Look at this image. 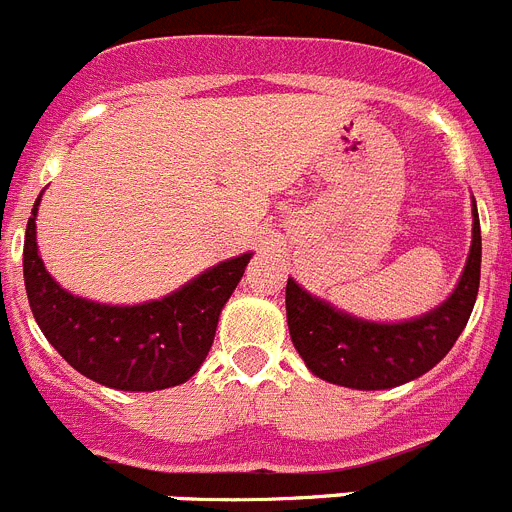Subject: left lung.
<instances>
[{
    "mask_svg": "<svg viewBox=\"0 0 512 512\" xmlns=\"http://www.w3.org/2000/svg\"><path fill=\"white\" fill-rule=\"evenodd\" d=\"M472 250L457 290L436 311L405 324H370L334 311L293 280L285 285L290 339L316 377L357 390H385L416 380L449 354L467 326L480 290L482 237L474 206Z\"/></svg>",
    "mask_w": 512,
    "mask_h": 512,
    "instance_id": "obj_1",
    "label": "left lung"
}]
</instances>
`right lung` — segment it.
Wrapping results in <instances>:
<instances>
[{
  "instance_id": "add662e5",
  "label": "right lung",
  "mask_w": 512,
  "mask_h": 512,
  "mask_svg": "<svg viewBox=\"0 0 512 512\" xmlns=\"http://www.w3.org/2000/svg\"><path fill=\"white\" fill-rule=\"evenodd\" d=\"M35 201L27 219L25 288L45 339L73 370L117 390H163L186 382L209 354L224 303L245 275L250 255L211 267L178 293L145 306L84 301L45 273L35 242Z\"/></svg>"
}]
</instances>
